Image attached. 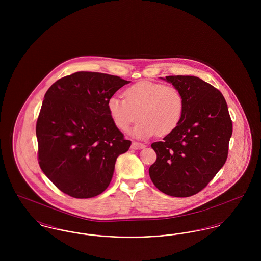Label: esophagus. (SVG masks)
Segmentation results:
<instances>
[{"instance_id":"34e87169","label":"esophagus","mask_w":261,"mask_h":261,"mask_svg":"<svg viewBox=\"0 0 261 261\" xmlns=\"http://www.w3.org/2000/svg\"><path fill=\"white\" fill-rule=\"evenodd\" d=\"M131 148L134 149H141L146 148V145L142 144V143H139V142H133L132 145H131Z\"/></svg>"}]
</instances>
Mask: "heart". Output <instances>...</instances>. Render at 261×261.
I'll return each mask as SVG.
<instances>
[{
    "label": "heart",
    "instance_id": "heart-1",
    "mask_svg": "<svg viewBox=\"0 0 261 261\" xmlns=\"http://www.w3.org/2000/svg\"><path fill=\"white\" fill-rule=\"evenodd\" d=\"M125 99L112 96L108 109L116 127L127 131L142 120L133 130L137 138H149L154 134L166 136L180 124L185 110V100L180 90L173 86L143 81L127 88Z\"/></svg>",
    "mask_w": 261,
    "mask_h": 261
}]
</instances>
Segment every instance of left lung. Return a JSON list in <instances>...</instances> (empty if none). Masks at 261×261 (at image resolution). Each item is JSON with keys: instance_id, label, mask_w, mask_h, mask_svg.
I'll return each mask as SVG.
<instances>
[{"instance_id": "8db88e82", "label": "left lung", "mask_w": 261, "mask_h": 261, "mask_svg": "<svg viewBox=\"0 0 261 261\" xmlns=\"http://www.w3.org/2000/svg\"><path fill=\"white\" fill-rule=\"evenodd\" d=\"M185 100L177 128L151 144L156 161L149 177L161 192L177 198L198 194L221 169L228 156L233 125L223 95L196 76H166Z\"/></svg>"}]
</instances>
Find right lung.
I'll use <instances>...</instances> for the list:
<instances>
[{"instance_id": "right-lung-1", "label": "right lung", "mask_w": 261, "mask_h": 261, "mask_svg": "<svg viewBox=\"0 0 261 261\" xmlns=\"http://www.w3.org/2000/svg\"><path fill=\"white\" fill-rule=\"evenodd\" d=\"M130 81L79 71L56 81L45 94L38 116V162L64 194L89 199L110 185L119 154L131 141L114 124L108 101Z\"/></svg>"}]
</instances>
